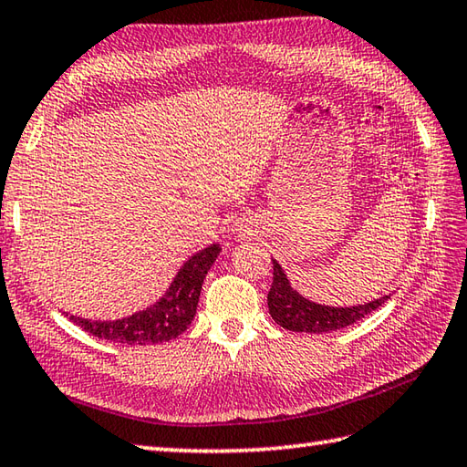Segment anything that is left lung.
Masks as SVG:
<instances>
[{
	"instance_id": "left-lung-1",
	"label": "left lung",
	"mask_w": 467,
	"mask_h": 467,
	"mask_svg": "<svg viewBox=\"0 0 467 467\" xmlns=\"http://www.w3.org/2000/svg\"><path fill=\"white\" fill-rule=\"evenodd\" d=\"M271 261H274V284L267 294L269 315L279 327L296 330V333H330V330L345 328L368 317L389 298V296H384L379 300L351 308L322 306V304L310 302L296 292L287 282L282 265L275 259Z\"/></svg>"
}]
</instances>
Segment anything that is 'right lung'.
<instances>
[{
	"label": "right lung",
	"instance_id": "add662e5",
	"mask_svg": "<svg viewBox=\"0 0 467 467\" xmlns=\"http://www.w3.org/2000/svg\"><path fill=\"white\" fill-rule=\"evenodd\" d=\"M220 253L218 244H210L183 263L163 298L147 310L134 312L132 317L120 320H88L69 317L75 325L88 330L89 335L104 341L124 345H155L180 337L196 317L202 284L212 263Z\"/></svg>",
	"mask_w": 467,
	"mask_h": 467
}]
</instances>
